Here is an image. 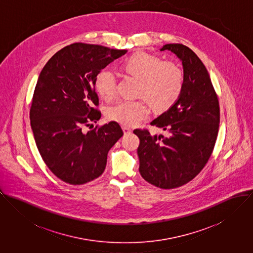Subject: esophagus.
<instances>
[{
  "label": "esophagus",
  "instance_id": "34e87169",
  "mask_svg": "<svg viewBox=\"0 0 253 253\" xmlns=\"http://www.w3.org/2000/svg\"><path fill=\"white\" fill-rule=\"evenodd\" d=\"M122 129H123L124 134H130V133H132V129H131V128H129V127L123 126V127H122Z\"/></svg>",
  "mask_w": 253,
  "mask_h": 253
}]
</instances>
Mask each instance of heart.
Returning <instances> with one entry per match:
<instances>
[{"label":"heart","mask_w":253,"mask_h":253,"mask_svg":"<svg viewBox=\"0 0 253 253\" xmlns=\"http://www.w3.org/2000/svg\"><path fill=\"white\" fill-rule=\"evenodd\" d=\"M122 69L140 80L138 95L157 112L169 109L181 92L183 76L180 69L171 63H163L159 57L135 53L123 61ZM116 81L112 70H103L96 77L95 88L100 96L111 99L115 94ZM148 114L149 107L143 100H121L107 111L111 120L124 126H135Z\"/></svg>","instance_id":"1"}]
</instances>
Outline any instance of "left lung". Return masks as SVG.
I'll return each mask as SVG.
<instances>
[{
	"label": "left lung",
	"mask_w": 253,
	"mask_h": 253,
	"mask_svg": "<svg viewBox=\"0 0 253 253\" xmlns=\"http://www.w3.org/2000/svg\"><path fill=\"white\" fill-rule=\"evenodd\" d=\"M179 59L183 85L176 102L150 124L166 135H150L136 129L140 139V175L162 189H172L192 180L213 150L219 127V104L210 75L200 58L187 46L168 43L160 48Z\"/></svg>",
	"instance_id": "obj_1"
}]
</instances>
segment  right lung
<instances>
[{
  "mask_svg": "<svg viewBox=\"0 0 253 253\" xmlns=\"http://www.w3.org/2000/svg\"><path fill=\"white\" fill-rule=\"evenodd\" d=\"M127 50L77 42L56 52L42 70L30 110L37 147L61 180L81 185L99 177L108 152L123 136L111 121L84 131L101 118L95 91L97 75ZM94 127V126H93Z\"/></svg>",
  "mask_w": 253,
  "mask_h": 253,
  "instance_id": "add662e5",
  "label": "right lung"
}]
</instances>
